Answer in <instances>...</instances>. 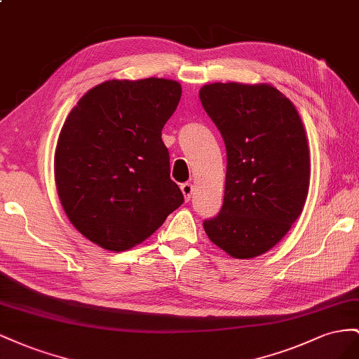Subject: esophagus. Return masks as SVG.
Returning <instances> with one entry per match:
<instances>
[{
    "instance_id": "obj_1",
    "label": "esophagus",
    "mask_w": 359,
    "mask_h": 359,
    "mask_svg": "<svg viewBox=\"0 0 359 359\" xmlns=\"http://www.w3.org/2000/svg\"><path fill=\"white\" fill-rule=\"evenodd\" d=\"M180 189H182V194H183V197H185V200L189 201V200H191V196H192V191H194L192 183H188V182H187V183H182Z\"/></svg>"
}]
</instances>
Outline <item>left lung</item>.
Listing matches in <instances>:
<instances>
[{
  "mask_svg": "<svg viewBox=\"0 0 359 359\" xmlns=\"http://www.w3.org/2000/svg\"><path fill=\"white\" fill-rule=\"evenodd\" d=\"M200 100L227 149L222 209L203 222L204 231L231 257L254 259L287 234L309 196L302 120L269 84H206Z\"/></svg>",
  "mask_w": 359,
  "mask_h": 359,
  "instance_id": "left-lung-1",
  "label": "left lung"
}]
</instances>
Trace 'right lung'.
<instances>
[{"mask_svg":"<svg viewBox=\"0 0 359 359\" xmlns=\"http://www.w3.org/2000/svg\"><path fill=\"white\" fill-rule=\"evenodd\" d=\"M180 96L172 79H111L69 112L57 141L55 185L69 221L100 248L130 250L183 203L162 142Z\"/></svg>","mask_w":359,"mask_h":359,"instance_id":"right-lung-1","label":"right lung"}]
</instances>
